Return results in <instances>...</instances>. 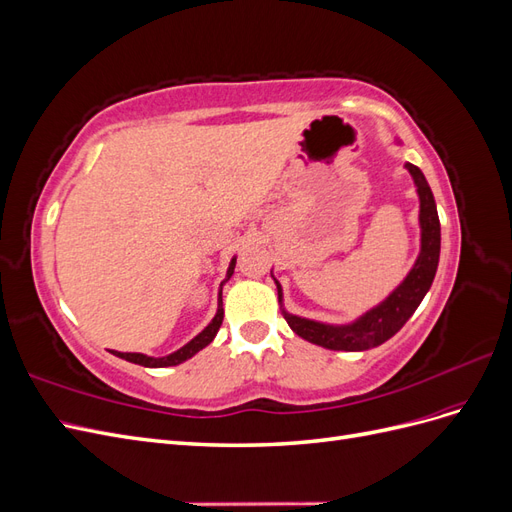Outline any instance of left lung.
<instances>
[{
  "instance_id": "1",
  "label": "left lung",
  "mask_w": 512,
  "mask_h": 512,
  "mask_svg": "<svg viewBox=\"0 0 512 512\" xmlns=\"http://www.w3.org/2000/svg\"><path fill=\"white\" fill-rule=\"evenodd\" d=\"M408 173L414 179L418 200H421V211H418V224H421V254H418L414 267L406 275L389 297L380 305L371 307L361 318H356L350 324H324L309 318H301L288 314L282 309V314L288 322V327L299 337L307 339L316 346L329 348V350H346V352H361L376 348L391 339L408 318L416 312L421 305L427 290L431 288L433 277L438 271L440 260V220L436 200H433L431 188L421 173V168L406 162ZM275 280V277H273ZM277 286V299L282 303V286L275 280Z\"/></svg>"
}]
</instances>
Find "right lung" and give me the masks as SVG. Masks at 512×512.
<instances>
[{"instance_id":"right-lung-1","label":"right lung","mask_w":512,"mask_h":512,"mask_svg":"<svg viewBox=\"0 0 512 512\" xmlns=\"http://www.w3.org/2000/svg\"><path fill=\"white\" fill-rule=\"evenodd\" d=\"M235 262H237V258L230 260L228 271H226V280H224V282H228L230 275L235 273ZM224 282H222V286H224ZM222 320H224V307H222V290H220V297H218V314L213 316V320L207 324V327H205L203 331H200V333L192 339V342H188L183 348H179L177 352L168 354V356H160V359H153V356H147V354H141V352H115V350H113V354L119 356V359H126V361H130V363L145 365V367H170V365H179V363H183V361L192 359V356H194L198 350H203L205 346H209V344L213 342V337L218 335V331H220V327H222Z\"/></svg>"}]
</instances>
